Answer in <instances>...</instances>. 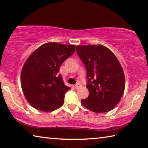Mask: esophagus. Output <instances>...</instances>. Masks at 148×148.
<instances>
[{
    "mask_svg": "<svg viewBox=\"0 0 148 148\" xmlns=\"http://www.w3.org/2000/svg\"><path fill=\"white\" fill-rule=\"evenodd\" d=\"M81 87V85L79 84V83H77V84L75 85V88H76V89H77V88H79Z\"/></svg>",
    "mask_w": 148,
    "mask_h": 148,
    "instance_id": "1",
    "label": "esophagus"
}]
</instances>
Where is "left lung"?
<instances>
[{
    "instance_id": "left-lung-1",
    "label": "left lung",
    "mask_w": 148,
    "mask_h": 148,
    "mask_svg": "<svg viewBox=\"0 0 148 148\" xmlns=\"http://www.w3.org/2000/svg\"><path fill=\"white\" fill-rule=\"evenodd\" d=\"M76 52L85 66L89 91L82 103L98 113L111 111L119 103L125 88L124 73L119 60L101 45L77 46Z\"/></svg>"
}]
</instances>
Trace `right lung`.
I'll return each mask as SVG.
<instances>
[{"mask_svg": "<svg viewBox=\"0 0 148 148\" xmlns=\"http://www.w3.org/2000/svg\"><path fill=\"white\" fill-rule=\"evenodd\" d=\"M75 49V45L48 42L26 61L21 72V87L26 99L35 109L50 112L63 104L65 93L71 88L64 84L58 72Z\"/></svg>", "mask_w": 148, "mask_h": 148, "instance_id": "1", "label": "right lung"}]
</instances>
